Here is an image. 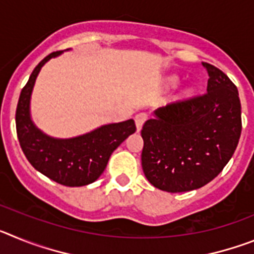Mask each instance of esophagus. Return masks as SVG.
Returning <instances> with one entry per match:
<instances>
[{"label": "esophagus", "mask_w": 254, "mask_h": 254, "mask_svg": "<svg viewBox=\"0 0 254 254\" xmlns=\"http://www.w3.org/2000/svg\"><path fill=\"white\" fill-rule=\"evenodd\" d=\"M147 114L146 113H138L134 116V122H136V127H137V131H140L142 128V125L146 122Z\"/></svg>", "instance_id": "esophagus-1"}]
</instances>
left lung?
I'll use <instances>...</instances> for the list:
<instances>
[{
  "mask_svg": "<svg viewBox=\"0 0 254 254\" xmlns=\"http://www.w3.org/2000/svg\"><path fill=\"white\" fill-rule=\"evenodd\" d=\"M202 66L208 73L207 93L159 108L141 129L145 177L165 192L207 185L230 160L241 137L237 86L217 67Z\"/></svg>",
  "mask_w": 254,
  "mask_h": 254,
  "instance_id": "8db88e82",
  "label": "left lung"
}]
</instances>
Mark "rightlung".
I'll use <instances>...</instances> for the list:
<instances>
[{"label": "right lung", "mask_w": 254, "mask_h": 254, "mask_svg": "<svg viewBox=\"0 0 254 254\" xmlns=\"http://www.w3.org/2000/svg\"><path fill=\"white\" fill-rule=\"evenodd\" d=\"M61 52L47 56L22 87L16 108V132L29 163L52 181L67 187L90 185L102 176L112 152L136 131L133 120L111 123L73 138H53L30 118V96L40 68Z\"/></svg>", "instance_id": "right-lung-1"}]
</instances>
